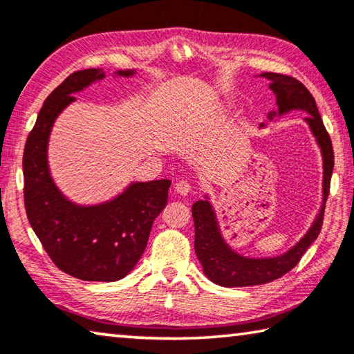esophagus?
Instances as JSON below:
<instances>
[{
    "mask_svg": "<svg viewBox=\"0 0 354 354\" xmlns=\"http://www.w3.org/2000/svg\"><path fill=\"white\" fill-rule=\"evenodd\" d=\"M190 190H192V185L187 181H179L175 184V192L178 195L185 196V195H189Z\"/></svg>",
    "mask_w": 354,
    "mask_h": 354,
    "instance_id": "34e87169",
    "label": "esophagus"
}]
</instances>
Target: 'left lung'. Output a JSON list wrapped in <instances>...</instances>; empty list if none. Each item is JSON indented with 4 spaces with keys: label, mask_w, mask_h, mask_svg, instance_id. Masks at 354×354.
<instances>
[{
    "label": "left lung",
    "mask_w": 354,
    "mask_h": 354,
    "mask_svg": "<svg viewBox=\"0 0 354 354\" xmlns=\"http://www.w3.org/2000/svg\"><path fill=\"white\" fill-rule=\"evenodd\" d=\"M262 77L270 82L268 88L277 97V109L268 112V120H274L286 115L292 111H303L309 115L304 118L310 133L315 137L323 159V187H322V206L315 215L309 230L304 236L283 254L267 257H248L239 254L225 241L220 231L217 214L214 211L209 194L205 200H198L192 206V217L195 223V253L203 266V272L212 283L223 287H247L270 283L290 272L301 259L310 243L320 234L323 225V212L329 194V184L334 167L333 143L326 133L325 124L317 109L315 100L301 82L292 76L279 73H262ZM266 128V124H261Z\"/></svg>",
    "instance_id": "obj_1"
}]
</instances>
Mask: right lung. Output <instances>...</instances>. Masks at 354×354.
<instances>
[{
  "label": "right lung",
  "instance_id": "obj_1",
  "mask_svg": "<svg viewBox=\"0 0 354 354\" xmlns=\"http://www.w3.org/2000/svg\"><path fill=\"white\" fill-rule=\"evenodd\" d=\"M137 70H118L131 77ZM101 68L71 73L48 98L23 153L25 206L35 236L62 272L82 281L112 283L127 277L147 248L153 221L169 198L170 179L129 183L97 205H77L57 187L48 164V143L56 118L80 93L103 81Z\"/></svg>",
  "mask_w": 354,
  "mask_h": 354
}]
</instances>
